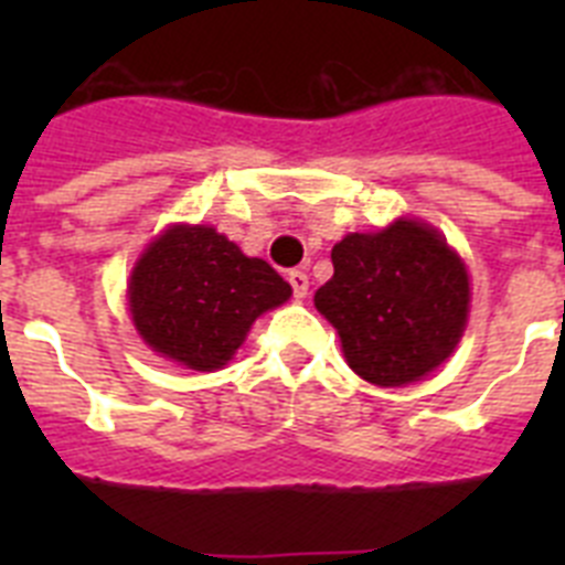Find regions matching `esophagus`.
Masks as SVG:
<instances>
[{"instance_id": "esophagus-1", "label": "esophagus", "mask_w": 565, "mask_h": 565, "mask_svg": "<svg viewBox=\"0 0 565 565\" xmlns=\"http://www.w3.org/2000/svg\"><path fill=\"white\" fill-rule=\"evenodd\" d=\"M288 282H291L294 288V297L302 299L308 294V274L306 271H299V268H294L291 274H288Z\"/></svg>"}]
</instances>
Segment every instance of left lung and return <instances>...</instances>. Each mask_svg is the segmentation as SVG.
<instances>
[{"instance_id": "1", "label": "left lung", "mask_w": 565, "mask_h": 565, "mask_svg": "<svg viewBox=\"0 0 565 565\" xmlns=\"http://www.w3.org/2000/svg\"><path fill=\"white\" fill-rule=\"evenodd\" d=\"M333 277L313 306L337 328L364 382L402 387L436 371L467 328L469 274L427 223L348 234L333 246Z\"/></svg>"}]
</instances>
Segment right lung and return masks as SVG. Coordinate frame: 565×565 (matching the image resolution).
Instances as JSON below:
<instances>
[{
  "instance_id": "1",
  "label": "right lung",
  "mask_w": 565,
  "mask_h": 565,
  "mask_svg": "<svg viewBox=\"0 0 565 565\" xmlns=\"http://www.w3.org/2000/svg\"><path fill=\"white\" fill-rule=\"evenodd\" d=\"M291 286L266 259L246 257L212 226H169L135 263L127 299L135 331L158 356L221 371L259 313Z\"/></svg>"
}]
</instances>
